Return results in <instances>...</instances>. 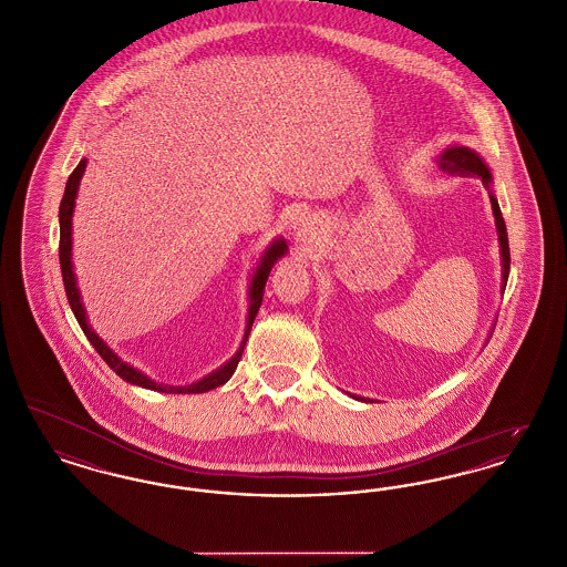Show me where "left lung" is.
<instances>
[{
    "mask_svg": "<svg viewBox=\"0 0 567 567\" xmlns=\"http://www.w3.org/2000/svg\"><path fill=\"white\" fill-rule=\"evenodd\" d=\"M440 169L449 172V174H461V176H478L483 181V185H491V172L486 167L485 162L470 148L465 146H451L440 155ZM491 206H493V215H495V225H497V234H499V244H502V266H504V289L508 282V271H511V246H508V231H506V223L499 210V204L495 199V195H491Z\"/></svg>",
    "mask_w": 567,
    "mask_h": 567,
    "instance_id": "obj_1",
    "label": "left lung"
}]
</instances>
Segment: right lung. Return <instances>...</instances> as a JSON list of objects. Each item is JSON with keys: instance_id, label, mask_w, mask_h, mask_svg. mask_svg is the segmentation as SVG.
<instances>
[{"instance_id": "add662e5", "label": "right lung", "mask_w": 567, "mask_h": 567, "mask_svg": "<svg viewBox=\"0 0 567 567\" xmlns=\"http://www.w3.org/2000/svg\"><path fill=\"white\" fill-rule=\"evenodd\" d=\"M84 167H86V159H82L74 172L70 174L68 178V185H65V193H63V199H61V206H59V264H61V276H63V287H65V296L68 301L72 306V312L76 317V321L81 324L86 340L93 344V349L100 352V357L109 363L110 368L132 384L137 386H144V389H151V391H165V393H206L210 389H216L220 384H225L231 374L236 372L240 359H243L244 344L248 340V333H250V327L252 321L259 312V306L264 301V291H266V282H268V276H270L271 266L276 264V259H280L285 252H287V244L282 240L271 244L270 248L266 250L264 259H261V266L255 271L252 276V282H250V306H248V321H246V331H244L243 347L240 351L236 352L234 359H229L223 368H218L216 372H213L210 377L204 378V380H197L189 386H163L153 382L151 378L144 377L142 372H137L132 365H127L125 361H121L114 352L110 351L109 347L100 340V336L89 327L86 323V315H84V308L81 303V293H79V287H76V276L72 270V215H74V202H76V193H79V185H81L82 174H84Z\"/></svg>"}]
</instances>
